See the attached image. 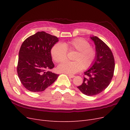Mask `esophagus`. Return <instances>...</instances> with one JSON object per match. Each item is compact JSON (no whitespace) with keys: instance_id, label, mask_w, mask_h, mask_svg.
I'll use <instances>...</instances> for the list:
<instances>
[{"instance_id":"1","label":"esophagus","mask_w":130,"mask_h":130,"mask_svg":"<svg viewBox=\"0 0 130 130\" xmlns=\"http://www.w3.org/2000/svg\"><path fill=\"white\" fill-rule=\"evenodd\" d=\"M68 76L69 78H74L75 77L74 75H68Z\"/></svg>"}]
</instances>
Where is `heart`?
<instances>
[{"label": "heart", "mask_w": 130, "mask_h": 130, "mask_svg": "<svg viewBox=\"0 0 130 130\" xmlns=\"http://www.w3.org/2000/svg\"><path fill=\"white\" fill-rule=\"evenodd\" d=\"M68 52H76L72 58L74 61L65 62L57 67L60 73L69 75L76 74L83 69H87L92 64L96 56L95 49L90 46L88 42L81 38H77L63 43H57L51 50L53 60L61 63L67 58Z\"/></svg>", "instance_id": "heart-1"}]
</instances>
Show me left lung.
Wrapping results in <instances>:
<instances>
[{
	"mask_svg": "<svg viewBox=\"0 0 130 130\" xmlns=\"http://www.w3.org/2000/svg\"><path fill=\"white\" fill-rule=\"evenodd\" d=\"M95 45L96 56L90 68L84 72L83 83L77 88L85 95L93 96L107 88L113 76L115 63L111 49L96 36H90Z\"/></svg>",
	"mask_w": 130,
	"mask_h": 130,
	"instance_id": "left-lung-1",
	"label": "left lung"
}]
</instances>
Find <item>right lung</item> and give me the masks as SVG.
I'll use <instances>...</instances> for the list:
<instances>
[{"label":"right lung","mask_w":130,"mask_h":130,"mask_svg":"<svg viewBox=\"0 0 130 130\" xmlns=\"http://www.w3.org/2000/svg\"><path fill=\"white\" fill-rule=\"evenodd\" d=\"M58 38L44 31L38 32L23 42L19 52L17 73L24 87L33 92H42L52 85L58 75L54 67L51 50Z\"/></svg>","instance_id":"1"}]
</instances>
